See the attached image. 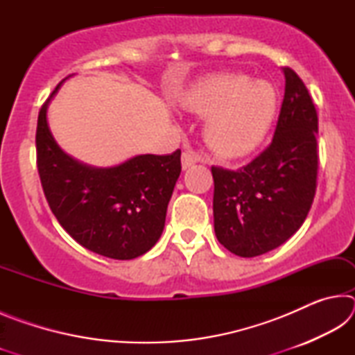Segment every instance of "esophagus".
Wrapping results in <instances>:
<instances>
[{
    "mask_svg": "<svg viewBox=\"0 0 355 355\" xmlns=\"http://www.w3.org/2000/svg\"><path fill=\"white\" fill-rule=\"evenodd\" d=\"M197 161H199V155L191 152V150H186V152H183L182 155V166L183 169H189L191 166H194Z\"/></svg>",
    "mask_w": 355,
    "mask_h": 355,
    "instance_id": "obj_1",
    "label": "esophagus"
}]
</instances>
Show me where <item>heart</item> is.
<instances>
[{"label":"heart","mask_w":355,"mask_h":355,"mask_svg":"<svg viewBox=\"0 0 355 355\" xmlns=\"http://www.w3.org/2000/svg\"><path fill=\"white\" fill-rule=\"evenodd\" d=\"M182 105L208 116L205 139L222 158H239L255 150L271 128L277 95L266 81L248 75L222 73L196 83Z\"/></svg>","instance_id":"heart-1"}]
</instances>
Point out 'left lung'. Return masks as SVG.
<instances>
[{"instance_id": "8db88e82", "label": "left lung", "mask_w": 355, "mask_h": 355, "mask_svg": "<svg viewBox=\"0 0 355 355\" xmlns=\"http://www.w3.org/2000/svg\"><path fill=\"white\" fill-rule=\"evenodd\" d=\"M285 95L271 146L238 171L211 167L218 241L238 257L266 254L296 233L318 175V114L302 80L284 69Z\"/></svg>"}]
</instances>
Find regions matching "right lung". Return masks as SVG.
<instances>
[{
	"label": "right lung",
	"instance_id": "right-lung-1",
	"mask_svg": "<svg viewBox=\"0 0 355 355\" xmlns=\"http://www.w3.org/2000/svg\"><path fill=\"white\" fill-rule=\"evenodd\" d=\"M42 105L35 131L37 171L48 205L83 248L114 260H133L164 230L167 205L182 172V152L137 155L114 167H91L64 153Z\"/></svg>",
	"mask_w": 355,
	"mask_h": 355
}]
</instances>
